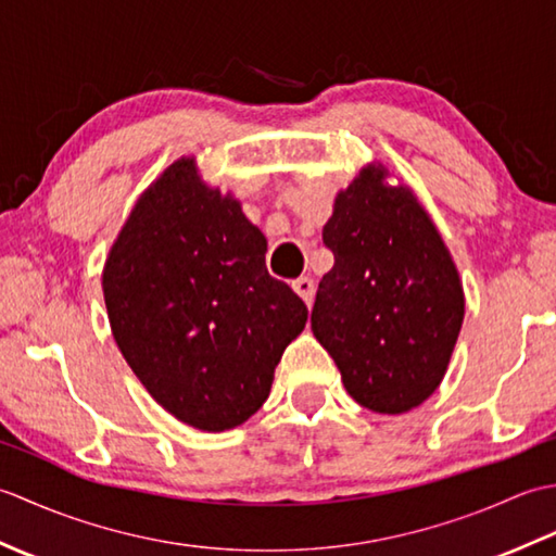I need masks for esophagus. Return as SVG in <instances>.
Wrapping results in <instances>:
<instances>
[{"label":"esophagus","instance_id":"esophagus-1","mask_svg":"<svg viewBox=\"0 0 556 556\" xmlns=\"http://www.w3.org/2000/svg\"><path fill=\"white\" fill-rule=\"evenodd\" d=\"M291 287H293V291L299 293V296L305 301V303H313V296H315V285H313V279L311 277H299V279H293L291 281Z\"/></svg>","mask_w":556,"mask_h":556}]
</instances>
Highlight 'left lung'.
<instances>
[{
    "mask_svg": "<svg viewBox=\"0 0 556 556\" xmlns=\"http://www.w3.org/2000/svg\"><path fill=\"white\" fill-rule=\"evenodd\" d=\"M368 164L337 193L323 241L334 267L311 315L346 392L375 413H406L440 387L464 325L448 248L408 186Z\"/></svg>",
    "mask_w": 556,
    "mask_h": 556,
    "instance_id": "obj_1",
    "label": "left lung"
}]
</instances>
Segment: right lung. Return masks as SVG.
Listing matches in <instances>:
<instances>
[{"label": "right lung", "mask_w": 556, "mask_h": 556, "mask_svg": "<svg viewBox=\"0 0 556 556\" xmlns=\"http://www.w3.org/2000/svg\"><path fill=\"white\" fill-rule=\"evenodd\" d=\"M267 241L231 193L176 160L138 198L102 269L116 346L150 396L203 432L269 396L308 308L265 267Z\"/></svg>", "instance_id": "obj_1"}]
</instances>
